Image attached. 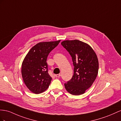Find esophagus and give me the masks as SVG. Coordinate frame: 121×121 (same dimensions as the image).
<instances>
[{"label":"esophagus","instance_id":"34e87169","mask_svg":"<svg viewBox=\"0 0 121 121\" xmlns=\"http://www.w3.org/2000/svg\"><path fill=\"white\" fill-rule=\"evenodd\" d=\"M60 76H61V75H60V73L59 74H56V75H55V76L56 77H59Z\"/></svg>","mask_w":121,"mask_h":121}]
</instances>
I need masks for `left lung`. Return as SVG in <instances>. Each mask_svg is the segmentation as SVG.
Returning a JSON list of instances; mask_svg holds the SVG:
<instances>
[{
    "mask_svg": "<svg viewBox=\"0 0 121 121\" xmlns=\"http://www.w3.org/2000/svg\"><path fill=\"white\" fill-rule=\"evenodd\" d=\"M61 44L70 55L74 66L73 75L71 80L65 83V88L73 95L84 94L98 75L97 56L90 45L79 40H64Z\"/></svg>",
    "mask_w": 121,
    "mask_h": 121,
    "instance_id": "1",
    "label": "left lung"
}]
</instances>
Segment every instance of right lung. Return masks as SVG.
Masks as SVG:
<instances>
[{
    "label": "right lung",
    "instance_id": "add662e5",
    "mask_svg": "<svg viewBox=\"0 0 121 121\" xmlns=\"http://www.w3.org/2000/svg\"><path fill=\"white\" fill-rule=\"evenodd\" d=\"M60 41L39 42L30 48L24 58L21 75L24 84L34 94L44 92L51 84L52 77L48 73L46 60L49 52Z\"/></svg>",
    "mask_w": 121,
    "mask_h": 121
}]
</instances>
